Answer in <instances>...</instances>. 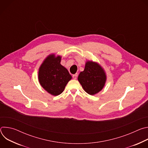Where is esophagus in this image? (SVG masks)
I'll return each instance as SVG.
<instances>
[{
	"instance_id": "1",
	"label": "esophagus",
	"mask_w": 148,
	"mask_h": 148,
	"mask_svg": "<svg viewBox=\"0 0 148 148\" xmlns=\"http://www.w3.org/2000/svg\"><path fill=\"white\" fill-rule=\"evenodd\" d=\"M77 75H78V74H74V75H73V78L74 79H77Z\"/></svg>"
}]
</instances>
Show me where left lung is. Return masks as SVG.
<instances>
[{"label": "left lung", "instance_id": "1", "mask_svg": "<svg viewBox=\"0 0 148 148\" xmlns=\"http://www.w3.org/2000/svg\"><path fill=\"white\" fill-rule=\"evenodd\" d=\"M78 80L87 93L93 95L102 90L107 80L104 70L97 62L88 61L85 69L81 71Z\"/></svg>", "mask_w": 148, "mask_h": 148}]
</instances>
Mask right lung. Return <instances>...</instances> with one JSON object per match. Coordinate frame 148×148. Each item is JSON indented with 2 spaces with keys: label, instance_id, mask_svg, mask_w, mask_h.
<instances>
[{
  "label": "right lung",
  "instance_id": "1",
  "mask_svg": "<svg viewBox=\"0 0 148 148\" xmlns=\"http://www.w3.org/2000/svg\"><path fill=\"white\" fill-rule=\"evenodd\" d=\"M60 56H47L38 70V81L41 86L49 94L57 96L64 91L72 78L68 70L61 64Z\"/></svg>",
  "mask_w": 148,
  "mask_h": 148
}]
</instances>
